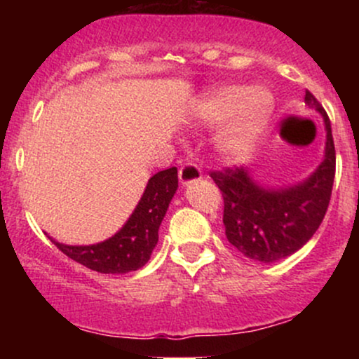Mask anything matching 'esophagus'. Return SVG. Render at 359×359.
<instances>
[{
  "label": "esophagus",
  "instance_id": "obj_1",
  "mask_svg": "<svg viewBox=\"0 0 359 359\" xmlns=\"http://www.w3.org/2000/svg\"><path fill=\"white\" fill-rule=\"evenodd\" d=\"M201 177H203V170H201L199 165H196V163H192V162L184 163L179 170V179H180V182H182V185H189V184L196 182V180H199Z\"/></svg>",
  "mask_w": 359,
  "mask_h": 359
}]
</instances>
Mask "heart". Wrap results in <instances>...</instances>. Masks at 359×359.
I'll use <instances>...</instances> for the list:
<instances>
[{
	"instance_id": "b5f03b06",
	"label": "heart",
	"mask_w": 359,
	"mask_h": 359,
	"mask_svg": "<svg viewBox=\"0 0 359 359\" xmlns=\"http://www.w3.org/2000/svg\"><path fill=\"white\" fill-rule=\"evenodd\" d=\"M273 111V96L265 88L222 86L194 102L192 116L199 125L222 123L214 143L226 158L241 155L269 123Z\"/></svg>"
}]
</instances>
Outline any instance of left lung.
<instances>
[{"label": "left lung", "instance_id": "obj_1", "mask_svg": "<svg viewBox=\"0 0 359 359\" xmlns=\"http://www.w3.org/2000/svg\"><path fill=\"white\" fill-rule=\"evenodd\" d=\"M306 104L319 111L325 125V154L304 182L290 187H262L243 167L211 172L224 199L226 238L245 257L271 263L302 248L323 222L336 174L331 121L320 102L306 90Z\"/></svg>", "mask_w": 359, "mask_h": 359}]
</instances>
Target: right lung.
Segmentation results:
<instances>
[{"instance_id": "1", "label": "right lung", "mask_w": 359, "mask_h": 359, "mask_svg": "<svg viewBox=\"0 0 359 359\" xmlns=\"http://www.w3.org/2000/svg\"><path fill=\"white\" fill-rule=\"evenodd\" d=\"M177 187L179 177L175 167L150 177L130 219L109 240L89 246H69L53 238L50 240L74 262L100 273H128L142 269L158 241V228Z\"/></svg>"}]
</instances>
